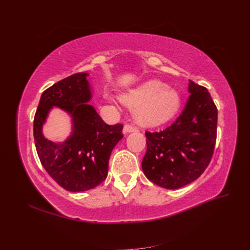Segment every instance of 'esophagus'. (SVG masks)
Masks as SVG:
<instances>
[{"label":"esophagus","mask_w":250,"mask_h":250,"mask_svg":"<svg viewBox=\"0 0 250 250\" xmlns=\"http://www.w3.org/2000/svg\"><path fill=\"white\" fill-rule=\"evenodd\" d=\"M123 131L125 133H128V132H133V131H138V127L134 126V125H131V124H126L124 126V129Z\"/></svg>","instance_id":"esophagus-1"}]
</instances>
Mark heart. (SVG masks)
<instances>
[{"label":"heart","instance_id":"heart-1","mask_svg":"<svg viewBox=\"0 0 250 250\" xmlns=\"http://www.w3.org/2000/svg\"><path fill=\"white\" fill-rule=\"evenodd\" d=\"M121 101L135 106L134 116L142 125L162 124L175 116L180 107V97L167 84L150 80L121 96Z\"/></svg>","mask_w":250,"mask_h":250}]
</instances>
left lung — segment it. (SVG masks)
Here are the masks:
<instances>
[{
  "label": "left lung",
  "mask_w": 250,
  "mask_h": 250,
  "mask_svg": "<svg viewBox=\"0 0 250 250\" xmlns=\"http://www.w3.org/2000/svg\"><path fill=\"white\" fill-rule=\"evenodd\" d=\"M190 97L175 122L164 130L146 131L142 168L165 188H179L197 179L213 157L218 110L208 90L190 80Z\"/></svg>",
  "instance_id": "left-lung-1"
}]
</instances>
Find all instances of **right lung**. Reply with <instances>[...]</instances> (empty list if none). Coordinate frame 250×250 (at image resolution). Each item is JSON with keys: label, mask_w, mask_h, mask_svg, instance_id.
<instances>
[{"label": "right lung", "mask_w": 250, "mask_h": 250, "mask_svg": "<svg viewBox=\"0 0 250 250\" xmlns=\"http://www.w3.org/2000/svg\"><path fill=\"white\" fill-rule=\"evenodd\" d=\"M86 73L56 82L42 93L33 122L37 155L49 175L64 190L83 192L106 179L112 149L123 138V125H108L88 102L92 98ZM53 106L72 117L73 131L63 143L47 140L42 125Z\"/></svg>", "instance_id": "1"}]
</instances>
